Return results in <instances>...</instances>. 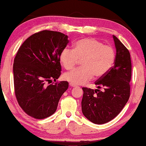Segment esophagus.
Instances as JSON below:
<instances>
[{
	"instance_id": "obj_1",
	"label": "esophagus",
	"mask_w": 146,
	"mask_h": 146,
	"mask_svg": "<svg viewBox=\"0 0 146 146\" xmlns=\"http://www.w3.org/2000/svg\"><path fill=\"white\" fill-rule=\"evenodd\" d=\"M69 85H70V86H71V87H76V85H74V84H70Z\"/></svg>"
}]
</instances>
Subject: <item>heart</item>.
<instances>
[{"instance_id": "1", "label": "heart", "mask_w": 146, "mask_h": 146, "mask_svg": "<svg viewBox=\"0 0 146 146\" xmlns=\"http://www.w3.org/2000/svg\"><path fill=\"white\" fill-rule=\"evenodd\" d=\"M60 62L67 70L73 68L79 60L82 67L64 74L66 81L74 85H83L90 81L94 76L101 78L112 68L115 60L113 47L93 38H84L75 43L74 49L65 48L60 54Z\"/></svg>"}]
</instances>
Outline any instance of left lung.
Wrapping results in <instances>:
<instances>
[{"label": "left lung", "instance_id": "obj_1", "mask_svg": "<svg viewBox=\"0 0 146 146\" xmlns=\"http://www.w3.org/2000/svg\"><path fill=\"white\" fill-rule=\"evenodd\" d=\"M113 37L117 50L114 66L106 75L95 82L98 89L82 88V113L97 124L107 123L117 117L130 96L132 64L130 52L117 37Z\"/></svg>", "mask_w": 146, "mask_h": 146}]
</instances>
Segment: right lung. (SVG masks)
I'll return each mask as SVG.
<instances>
[{
  "mask_svg": "<svg viewBox=\"0 0 146 146\" xmlns=\"http://www.w3.org/2000/svg\"><path fill=\"white\" fill-rule=\"evenodd\" d=\"M68 36L58 31L43 30L25 41L13 64L14 93L27 115L43 119L55 113L68 82H56L61 74L60 54L68 43ZM52 79L55 83L47 86Z\"/></svg>",
  "mask_w": 146,
  "mask_h": 146,
  "instance_id": "1",
  "label": "right lung"
}]
</instances>
